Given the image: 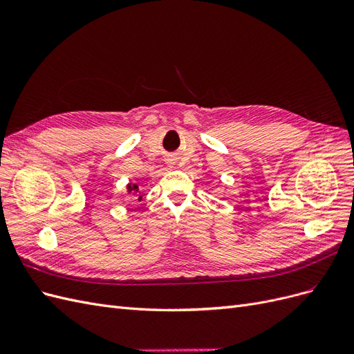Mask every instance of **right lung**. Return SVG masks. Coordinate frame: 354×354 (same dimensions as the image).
<instances>
[{
  "label": "right lung",
  "mask_w": 354,
  "mask_h": 354,
  "mask_svg": "<svg viewBox=\"0 0 354 354\" xmlns=\"http://www.w3.org/2000/svg\"><path fill=\"white\" fill-rule=\"evenodd\" d=\"M127 194L136 196L137 201H142V198H143V196L140 195V189H138V185H137V183H131V181L127 185Z\"/></svg>",
  "instance_id": "right-lung-1"
}]
</instances>
